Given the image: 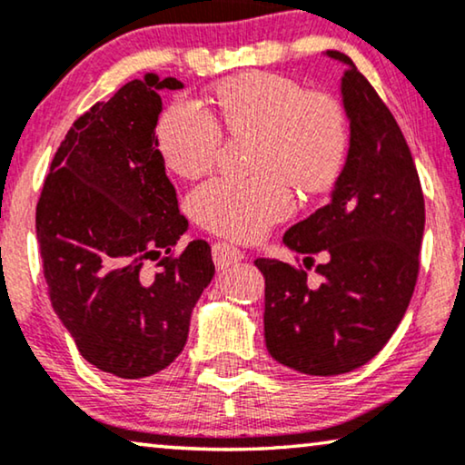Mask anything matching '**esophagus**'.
Listing matches in <instances>:
<instances>
[{
    "mask_svg": "<svg viewBox=\"0 0 465 465\" xmlns=\"http://www.w3.org/2000/svg\"><path fill=\"white\" fill-rule=\"evenodd\" d=\"M212 256H213L215 269L226 271V269H231L232 264H237L239 260L243 258V253H241L234 245L224 243V241H222V243H213Z\"/></svg>",
    "mask_w": 465,
    "mask_h": 465,
    "instance_id": "34e87169",
    "label": "esophagus"
}]
</instances>
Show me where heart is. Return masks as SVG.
I'll list each match as a JSON object with an SVG mask.
<instances>
[{
	"label": "heart",
	"mask_w": 465,
	"mask_h": 465,
	"mask_svg": "<svg viewBox=\"0 0 465 465\" xmlns=\"http://www.w3.org/2000/svg\"><path fill=\"white\" fill-rule=\"evenodd\" d=\"M215 117L232 135H258L250 180L215 177L190 196V212L207 231L256 241L294 207L292 186L328 188L347 152L345 114L326 94L304 91L279 74L237 75L213 91ZM158 150L167 167L186 180L205 175L220 154L222 131L201 104L180 97L158 123Z\"/></svg>",
	"instance_id": "1"
}]
</instances>
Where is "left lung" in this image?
<instances>
[{"instance_id": "8db88e82", "label": "left lung", "mask_w": 465, "mask_h": 465, "mask_svg": "<svg viewBox=\"0 0 465 465\" xmlns=\"http://www.w3.org/2000/svg\"><path fill=\"white\" fill-rule=\"evenodd\" d=\"M326 54L347 65V161L328 205L283 234L290 250L307 256L304 266L313 253H328L317 264L323 282L309 288L304 269L256 260L266 349L279 364L313 377L351 372L391 339L415 292L425 226L421 182L396 118L347 54Z\"/></svg>"}]
</instances>
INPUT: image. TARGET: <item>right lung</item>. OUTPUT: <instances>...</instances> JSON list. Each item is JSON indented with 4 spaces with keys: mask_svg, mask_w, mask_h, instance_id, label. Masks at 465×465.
<instances>
[{
    "mask_svg": "<svg viewBox=\"0 0 465 465\" xmlns=\"http://www.w3.org/2000/svg\"><path fill=\"white\" fill-rule=\"evenodd\" d=\"M175 78L145 74L75 120L35 207L50 304L82 358L120 379L167 368L215 266L207 241L173 252L188 228L154 135ZM165 253L163 254L162 252ZM145 259L157 271H143Z\"/></svg>",
    "mask_w": 465,
    "mask_h": 465,
    "instance_id": "obj_1",
    "label": "right lung"
}]
</instances>
